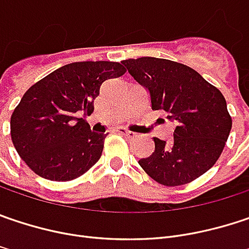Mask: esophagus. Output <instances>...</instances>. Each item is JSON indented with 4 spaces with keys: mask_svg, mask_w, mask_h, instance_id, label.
Returning a JSON list of instances; mask_svg holds the SVG:
<instances>
[{
    "mask_svg": "<svg viewBox=\"0 0 249 249\" xmlns=\"http://www.w3.org/2000/svg\"><path fill=\"white\" fill-rule=\"evenodd\" d=\"M115 131H117L118 134H121V135L126 137V138H134V137H135V134H134L132 131H128V129H126V128H124V126H118Z\"/></svg>",
    "mask_w": 249,
    "mask_h": 249,
    "instance_id": "1",
    "label": "esophagus"
}]
</instances>
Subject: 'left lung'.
<instances>
[{"label":"left lung","mask_w":249,"mask_h":249,"mask_svg":"<svg viewBox=\"0 0 249 249\" xmlns=\"http://www.w3.org/2000/svg\"><path fill=\"white\" fill-rule=\"evenodd\" d=\"M123 65L149 90L152 110L165 111L176 124L169 145L154 138L155 152L139 160L141 168L163 186L196 180L218 160L232 126L224 95L196 70L178 62L139 57Z\"/></svg>","instance_id":"left-lung-1"}]
</instances>
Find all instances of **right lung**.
<instances>
[{"label":"right lung","mask_w":249,"mask_h":249,"mask_svg":"<svg viewBox=\"0 0 249 249\" xmlns=\"http://www.w3.org/2000/svg\"><path fill=\"white\" fill-rule=\"evenodd\" d=\"M125 71L118 62H76L28 89L11 115V138L32 172L69 182L94 166L107 134H95L77 115H90L101 84Z\"/></svg>","instance_id":"1"}]
</instances>
